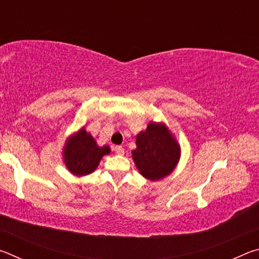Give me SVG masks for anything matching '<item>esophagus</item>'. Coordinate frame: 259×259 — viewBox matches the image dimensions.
<instances>
[{
    "label": "esophagus",
    "mask_w": 259,
    "mask_h": 259,
    "mask_svg": "<svg viewBox=\"0 0 259 259\" xmlns=\"http://www.w3.org/2000/svg\"><path fill=\"white\" fill-rule=\"evenodd\" d=\"M114 151H115L117 155H123L124 154V148L122 146H115V147H114Z\"/></svg>",
    "instance_id": "34e87169"
}]
</instances>
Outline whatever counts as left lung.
Masks as SVG:
<instances>
[{
	"label": "left lung",
	"instance_id": "left-lung-1",
	"mask_svg": "<svg viewBox=\"0 0 259 259\" xmlns=\"http://www.w3.org/2000/svg\"><path fill=\"white\" fill-rule=\"evenodd\" d=\"M133 159L142 176L159 181L174 171L181 157V147L164 123H148L136 138Z\"/></svg>",
	"mask_w": 259,
	"mask_h": 259
}]
</instances>
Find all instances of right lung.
<instances>
[{
  "label": "right lung",
  "mask_w": 259,
  "mask_h": 259,
  "mask_svg": "<svg viewBox=\"0 0 259 259\" xmlns=\"http://www.w3.org/2000/svg\"><path fill=\"white\" fill-rule=\"evenodd\" d=\"M111 153L108 146L99 147L93 136L82 128L67 139L63 157L67 169L75 176H85L94 172L102 157Z\"/></svg>",
  "instance_id": "add662e5"
}]
</instances>
